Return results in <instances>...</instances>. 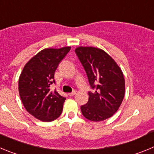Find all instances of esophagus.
<instances>
[{
	"label": "esophagus",
	"instance_id": "obj_1",
	"mask_svg": "<svg viewBox=\"0 0 154 154\" xmlns=\"http://www.w3.org/2000/svg\"><path fill=\"white\" fill-rule=\"evenodd\" d=\"M75 94H76V91H73V92H71V93H69L68 95L69 96L72 97V96H74Z\"/></svg>",
	"mask_w": 154,
	"mask_h": 154
}]
</instances>
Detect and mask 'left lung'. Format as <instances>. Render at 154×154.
Returning a JSON list of instances; mask_svg holds the SVG:
<instances>
[{
    "label": "left lung",
    "mask_w": 154,
    "mask_h": 154,
    "mask_svg": "<svg viewBox=\"0 0 154 154\" xmlns=\"http://www.w3.org/2000/svg\"><path fill=\"white\" fill-rule=\"evenodd\" d=\"M75 52L87 73L95 92H89V100L81 106L85 118L103 121L114 114L124 100L125 80L122 70L103 50L94 47H78Z\"/></svg>",
    "instance_id": "obj_1"
}]
</instances>
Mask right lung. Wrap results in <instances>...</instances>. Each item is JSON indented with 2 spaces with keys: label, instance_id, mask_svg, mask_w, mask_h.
<instances>
[{
  "label": "right lung",
  "instance_id": "1",
  "mask_svg": "<svg viewBox=\"0 0 154 154\" xmlns=\"http://www.w3.org/2000/svg\"><path fill=\"white\" fill-rule=\"evenodd\" d=\"M70 47L45 48L34 55L23 67L19 77L18 89L23 106L33 117L51 122L60 117L66 98L51 91L54 73Z\"/></svg>",
  "mask_w": 154,
  "mask_h": 154
}]
</instances>
